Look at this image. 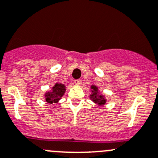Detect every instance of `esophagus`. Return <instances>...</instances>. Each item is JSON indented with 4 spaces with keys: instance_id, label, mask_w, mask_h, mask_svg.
I'll use <instances>...</instances> for the list:
<instances>
[{
    "instance_id": "esophagus-1",
    "label": "esophagus",
    "mask_w": 158,
    "mask_h": 158,
    "mask_svg": "<svg viewBox=\"0 0 158 158\" xmlns=\"http://www.w3.org/2000/svg\"><path fill=\"white\" fill-rule=\"evenodd\" d=\"M74 83L76 84V86H80L82 84V80L81 79H76V80H74Z\"/></svg>"
}]
</instances>
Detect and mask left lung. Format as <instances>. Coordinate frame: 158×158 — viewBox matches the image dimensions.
Wrapping results in <instances>:
<instances>
[{
  "instance_id": "8db88e82",
  "label": "left lung",
  "mask_w": 158,
  "mask_h": 158,
  "mask_svg": "<svg viewBox=\"0 0 158 158\" xmlns=\"http://www.w3.org/2000/svg\"><path fill=\"white\" fill-rule=\"evenodd\" d=\"M91 89H92V90H91L92 94L89 96L90 99L92 100L95 104H97L98 105H104L107 101H106L105 99V97H104V95H102V94H100V93L98 92V88L96 86H94V85H92V86H91Z\"/></svg>"
}]
</instances>
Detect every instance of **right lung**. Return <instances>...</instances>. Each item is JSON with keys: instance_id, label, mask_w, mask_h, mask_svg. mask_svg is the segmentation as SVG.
Segmentation results:
<instances>
[{"instance_id": "obj_1", "label": "right lung", "mask_w": 158, "mask_h": 158, "mask_svg": "<svg viewBox=\"0 0 158 158\" xmlns=\"http://www.w3.org/2000/svg\"><path fill=\"white\" fill-rule=\"evenodd\" d=\"M65 90V86L64 84L57 82L52 87L51 91L47 92L44 95L45 96L46 101L51 104H57L59 100L61 99L62 96L64 94Z\"/></svg>"}]
</instances>
